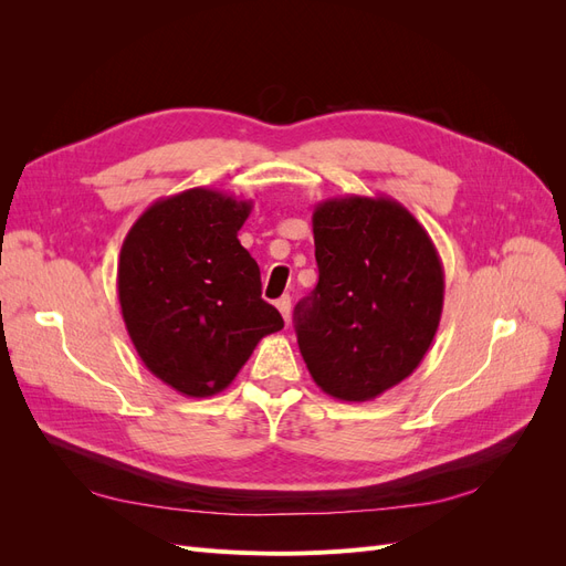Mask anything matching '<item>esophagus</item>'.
I'll return each mask as SVG.
<instances>
[{"label":"esophagus","instance_id":"esophagus-1","mask_svg":"<svg viewBox=\"0 0 566 566\" xmlns=\"http://www.w3.org/2000/svg\"><path fill=\"white\" fill-rule=\"evenodd\" d=\"M276 310L285 321H290V312H293V300H290V295H283L281 300H276Z\"/></svg>","mask_w":566,"mask_h":566}]
</instances>
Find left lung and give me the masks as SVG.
I'll return each instance as SVG.
<instances>
[{
  "label": "left lung",
  "mask_w": 566,
  "mask_h": 566,
  "mask_svg": "<svg viewBox=\"0 0 566 566\" xmlns=\"http://www.w3.org/2000/svg\"><path fill=\"white\" fill-rule=\"evenodd\" d=\"M318 283L295 306L314 382L339 401H370L424 358L443 310V266L430 233L387 196L316 205Z\"/></svg>",
  "instance_id": "8db88e82"
}]
</instances>
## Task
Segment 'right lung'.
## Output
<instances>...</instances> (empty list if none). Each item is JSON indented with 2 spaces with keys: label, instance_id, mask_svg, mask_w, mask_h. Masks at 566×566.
<instances>
[{
  "label": "right lung",
  "instance_id": "add662e5",
  "mask_svg": "<svg viewBox=\"0 0 566 566\" xmlns=\"http://www.w3.org/2000/svg\"><path fill=\"white\" fill-rule=\"evenodd\" d=\"M250 212L252 200L188 188L153 202L119 250L117 300L132 345L184 397L227 389L260 339L283 328L238 241Z\"/></svg>",
  "mask_w": 566,
  "mask_h": 566
}]
</instances>
